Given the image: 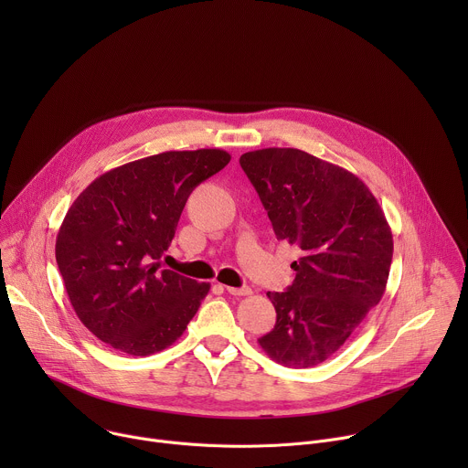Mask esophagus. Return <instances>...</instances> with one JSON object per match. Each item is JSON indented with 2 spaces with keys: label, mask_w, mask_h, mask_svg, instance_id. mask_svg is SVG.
Returning a JSON list of instances; mask_svg holds the SVG:
<instances>
[{
  "label": "esophagus",
  "mask_w": 468,
  "mask_h": 468,
  "mask_svg": "<svg viewBox=\"0 0 468 468\" xmlns=\"http://www.w3.org/2000/svg\"><path fill=\"white\" fill-rule=\"evenodd\" d=\"M226 291L229 294H233V296H248V294H251V289H248V287H226Z\"/></svg>",
  "instance_id": "1"
}]
</instances>
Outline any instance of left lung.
Wrapping results in <instances>:
<instances>
[{"mask_svg": "<svg viewBox=\"0 0 468 468\" xmlns=\"http://www.w3.org/2000/svg\"><path fill=\"white\" fill-rule=\"evenodd\" d=\"M278 240L302 257L285 292L266 296L278 318L257 343L289 368L335 354L379 303L392 261V233L370 188L352 172L296 148L240 155Z\"/></svg>", "mask_w": 468, "mask_h": 468, "instance_id": "left-lung-1", "label": "left lung"}]
</instances>
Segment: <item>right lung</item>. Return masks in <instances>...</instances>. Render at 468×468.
I'll return each instance as SVG.
<instances>
[{
    "mask_svg": "<svg viewBox=\"0 0 468 468\" xmlns=\"http://www.w3.org/2000/svg\"><path fill=\"white\" fill-rule=\"evenodd\" d=\"M224 150L165 152L96 177L66 213L55 259L83 325L114 350L143 357L172 346L211 285L165 271L186 197L220 172Z\"/></svg>",
    "mask_w": 468,
    "mask_h": 468,
    "instance_id": "1",
    "label": "right lung"
}]
</instances>
